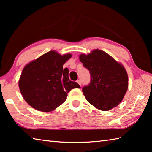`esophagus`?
Masks as SVG:
<instances>
[{"mask_svg":"<svg viewBox=\"0 0 152 152\" xmlns=\"http://www.w3.org/2000/svg\"><path fill=\"white\" fill-rule=\"evenodd\" d=\"M77 83H78L79 84V85L81 86L82 83H81V80H77Z\"/></svg>","mask_w":152,"mask_h":152,"instance_id":"1","label":"esophagus"}]
</instances>
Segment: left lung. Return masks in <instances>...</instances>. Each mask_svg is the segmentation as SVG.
<instances>
[{"mask_svg": "<svg viewBox=\"0 0 152 152\" xmlns=\"http://www.w3.org/2000/svg\"><path fill=\"white\" fill-rule=\"evenodd\" d=\"M91 74L89 85L83 88L86 99L97 109L107 111L123 99L129 85L126 69L110 55L95 49L79 57Z\"/></svg>", "mask_w": 152, "mask_h": 152, "instance_id": "left-lung-1", "label": "left lung"}]
</instances>
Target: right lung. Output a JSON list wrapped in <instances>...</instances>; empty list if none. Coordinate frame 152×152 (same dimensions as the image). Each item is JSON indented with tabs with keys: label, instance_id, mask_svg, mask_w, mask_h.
Returning a JSON list of instances; mask_svg holds the SVG:
<instances>
[{
	"label": "right lung",
	"instance_id": "add662e5",
	"mask_svg": "<svg viewBox=\"0 0 152 152\" xmlns=\"http://www.w3.org/2000/svg\"><path fill=\"white\" fill-rule=\"evenodd\" d=\"M71 57V54L61 55L51 50L24 67L19 87L31 107L41 112H50L66 100L67 94L72 88H80L69 79L68 69L63 68Z\"/></svg>",
	"mask_w": 152,
	"mask_h": 152
}]
</instances>
